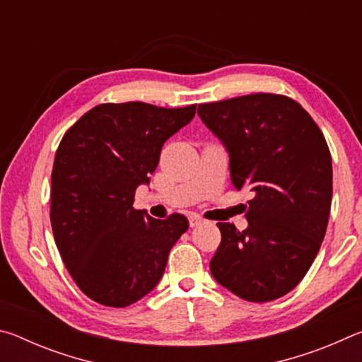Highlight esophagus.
I'll list each match as a JSON object with an SVG mask.
<instances>
[{"instance_id":"1","label":"esophagus","mask_w":362,"mask_h":362,"mask_svg":"<svg viewBox=\"0 0 362 362\" xmlns=\"http://www.w3.org/2000/svg\"><path fill=\"white\" fill-rule=\"evenodd\" d=\"M188 222H189V226H198L201 222H203V217H199L198 214H192V216L188 217Z\"/></svg>"}]
</instances>
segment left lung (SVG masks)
Listing matches in <instances>:
<instances>
[{"instance_id": "left-lung-1", "label": "left lung", "mask_w": 362, "mask_h": 362, "mask_svg": "<svg viewBox=\"0 0 362 362\" xmlns=\"http://www.w3.org/2000/svg\"><path fill=\"white\" fill-rule=\"evenodd\" d=\"M198 115L230 155L231 185L247 189V228L218 222L211 273L247 302H272L308 272L326 235L332 159L308 112L287 95L259 93L201 103Z\"/></svg>"}]
</instances>
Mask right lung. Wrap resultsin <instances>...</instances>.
Instances as JSON below:
<instances>
[{
  "mask_svg": "<svg viewBox=\"0 0 362 362\" xmlns=\"http://www.w3.org/2000/svg\"><path fill=\"white\" fill-rule=\"evenodd\" d=\"M194 113L196 105L100 103L60 140L51 174L54 240L70 276L94 302L124 308L145 297L188 230L182 214L158 220L132 203L155 173L163 144Z\"/></svg>",
  "mask_w": 362,
  "mask_h": 362,
  "instance_id": "1",
  "label": "right lung"
}]
</instances>
